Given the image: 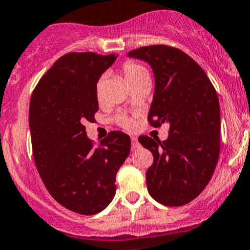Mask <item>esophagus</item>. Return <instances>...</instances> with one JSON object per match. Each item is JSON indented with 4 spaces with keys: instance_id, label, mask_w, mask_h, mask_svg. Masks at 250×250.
Instances as JSON below:
<instances>
[{
    "instance_id": "esophagus-1",
    "label": "esophagus",
    "mask_w": 250,
    "mask_h": 250,
    "mask_svg": "<svg viewBox=\"0 0 250 250\" xmlns=\"http://www.w3.org/2000/svg\"><path fill=\"white\" fill-rule=\"evenodd\" d=\"M131 147H132V149H136L140 147L139 141H137V139L135 136H131Z\"/></svg>"
}]
</instances>
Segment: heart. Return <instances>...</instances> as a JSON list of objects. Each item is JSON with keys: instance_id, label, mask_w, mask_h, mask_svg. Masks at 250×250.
Wrapping results in <instances>:
<instances>
[{"instance_id": "b5f03b06", "label": "heart", "mask_w": 250, "mask_h": 250, "mask_svg": "<svg viewBox=\"0 0 250 250\" xmlns=\"http://www.w3.org/2000/svg\"><path fill=\"white\" fill-rule=\"evenodd\" d=\"M123 73L125 80H126L131 85L134 84V83H136L137 81L141 80V78L148 76V72H147V70L144 66L136 62H131V61H127V62L124 63ZM96 94L98 101H102V96H103V83H102V81H99V82L97 83ZM118 123L120 124L121 126L125 127V129H132V127H134V120L127 115L118 116Z\"/></svg>"}]
</instances>
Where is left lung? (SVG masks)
Masks as SVG:
<instances>
[{
    "instance_id": "8db88e82",
    "label": "left lung",
    "mask_w": 250,
    "mask_h": 250,
    "mask_svg": "<svg viewBox=\"0 0 250 250\" xmlns=\"http://www.w3.org/2000/svg\"><path fill=\"white\" fill-rule=\"evenodd\" d=\"M127 56L146 61L153 70L156 84L149 124L169 126L166 141L139 137L153 154V165L146 172L147 190L159 204L185 205L205 189L220 156L216 89L198 62L177 47L149 45Z\"/></svg>"
}]
</instances>
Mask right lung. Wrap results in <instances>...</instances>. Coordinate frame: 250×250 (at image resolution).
<instances>
[{
  "instance_id": "obj_1",
  "label": "right lung",
  "mask_w": 250,
  "mask_h": 250,
  "mask_svg": "<svg viewBox=\"0 0 250 250\" xmlns=\"http://www.w3.org/2000/svg\"><path fill=\"white\" fill-rule=\"evenodd\" d=\"M115 54L70 52L40 78L32 94L29 127L33 156L42 183L60 205L81 215L103 211L115 195V177L131 140L111 131L98 147L84 124L98 111L97 82Z\"/></svg>"
}]
</instances>
